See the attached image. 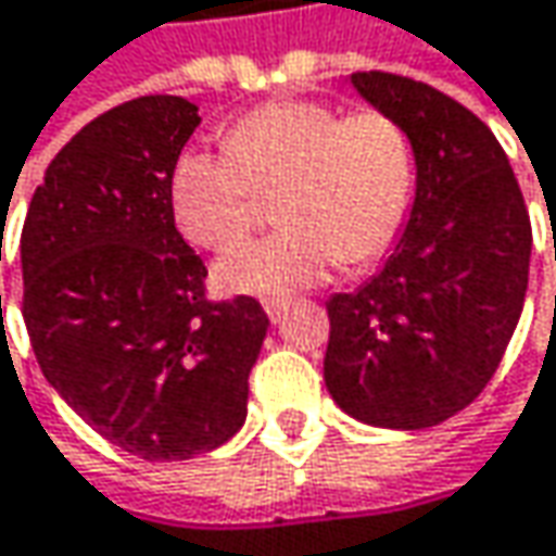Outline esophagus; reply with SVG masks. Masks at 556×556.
Wrapping results in <instances>:
<instances>
[{
    "instance_id": "34e87169",
    "label": "esophagus",
    "mask_w": 556,
    "mask_h": 556,
    "mask_svg": "<svg viewBox=\"0 0 556 556\" xmlns=\"http://www.w3.org/2000/svg\"><path fill=\"white\" fill-rule=\"evenodd\" d=\"M264 312H267L270 321H279L282 312H286V299H264Z\"/></svg>"
}]
</instances>
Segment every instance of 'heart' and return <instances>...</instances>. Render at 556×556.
<instances>
[{"mask_svg":"<svg viewBox=\"0 0 556 556\" xmlns=\"http://www.w3.org/2000/svg\"><path fill=\"white\" fill-rule=\"evenodd\" d=\"M277 187L282 228L219 261L228 292L292 295L337 261L359 267L381 257L410 206L414 146L379 108L340 114L321 101H270L226 129L223 152L184 149L168 200L190 244L223 251L248 235L254 193Z\"/></svg>","mask_w":556,"mask_h":556,"instance_id":"1","label":"heart"}]
</instances>
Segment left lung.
I'll use <instances>...</instances> for the list:
<instances>
[{"instance_id":"obj_1","label":"left lung","mask_w":556,"mask_h":556,"mask_svg":"<svg viewBox=\"0 0 556 556\" xmlns=\"http://www.w3.org/2000/svg\"><path fill=\"white\" fill-rule=\"evenodd\" d=\"M417 155L410 223L379 277L328 302L325 381L356 420L435 427L493 379L529 289L531 223L490 127L427 81L353 73Z\"/></svg>"}]
</instances>
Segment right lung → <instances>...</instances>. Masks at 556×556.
Wrapping results in <instances>:
<instances>
[{"label": "right lung", "mask_w": 556, "mask_h": 556, "mask_svg": "<svg viewBox=\"0 0 556 556\" xmlns=\"http://www.w3.org/2000/svg\"><path fill=\"white\" fill-rule=\"evenodd\" d=\"M197 124L177 94L111 108L47 165L22 228L40 372L146 462H184L238 432L270 325L251 295H206V264L175 228L168 177Z\"/></svg>", "instance_id": "obj_1"}]
</instances>
